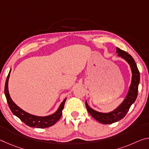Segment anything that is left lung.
Wrapping results in <instances>:
<instances>
[{
  "instance_id": "8db88e82",
  "label": "left lung",
  "mask_w": 149,
  "mask_h": 149,
  "mask_svg": "<svg viewBox=\"0 0 149 149\" xmlns=\"http://www.w3.org/2000/svg\"><path fill=\"white\" fill-rule=\"evenodd\" d=\"M116 53L118 56L122 58L128 63L132 74L131 84L123 102L116 108L110 112H100L91 108L88 104L87 100L85 101V105L88 112L93 118L102 124H111L118 122L124 118L129 111L131 106L135 102L137 97L138 86L140 81V74L137 64L132 56L124 50L116 47Z\"/></svg>"
}]
</instances>
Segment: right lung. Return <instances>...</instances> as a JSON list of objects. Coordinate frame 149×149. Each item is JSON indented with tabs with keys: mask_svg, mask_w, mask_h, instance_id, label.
<instances>
[{
	"mask_svg": "<svg viewBox=\"0 0 149 149\" xmlns=\"http://www.w3.org/2000/svg\"><path fill=\"white\" fill-rule=\"evenodd\" d=\"M10 72L11 70L9 72L6 83H5L4 94L6 96L9 107L10 108L12 112L13 113V114L19 118L27 125L31 127L47 128L55 124L57 122V121H58L62 116V110L64 109V104L67 98H65L64 100L61 102V104H60L58 110L53 114L46 116H39L29 114V113L26 112L25 110H22L21 108H19L11 99L8 91V80Z\"/></svg>",
	"mask_w": 149,
	"mask_h": 149,
	"instance_id": "1",
	"label": "right lung"
}]
</instances>
